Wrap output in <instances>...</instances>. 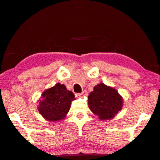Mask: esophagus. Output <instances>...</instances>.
<instances>
[{
	"label": "esophagus",
	"mask_w": 160,
	"mask_h": 160,
	"mask_svg": "<svg viewBox=\"0 0 160 160\" xmlns=\"http://www.w3.org/2000/svg\"><path fill=\"white\" fill-rule=\"evenodd\" d=\"M87 92L86 91V90H84V91H82V93L79 94V96L81 97H84V96H87Z\"/></svg>",
	"instance_id": "esophagus-1"
}]
</instances>
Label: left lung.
<instances>
[{
    "mask_svg": "<svg viewBox=\"0 0 160 160\" xmlns=\"http://www.w3.org/2000/svg\"><path fill=\"white\" fill-rule=\"evenodd\" d=\"M89 108L101 120L112 118L122 106V99L114 88L100 83L88 97Z\"/></svg>",
    "mask_w": 160,
    "mask_h": 160,
    "instance_id": "left-lung-1",
    "label": "left lung"
}]
</instances>
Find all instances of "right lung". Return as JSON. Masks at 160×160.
Masks as SVG:
<instances>
[{
  "label": "right lung",
  "instance_id": "right-lung-1",
  "mask_svg": "<svg viewBox=\"0 0 160 160\" xmlns=\"http://www.w3.org/2000/svg\"><path fill=\"white\" fill-rule=\"evenodd\" d=\"M74 94L60 83L45 90L42 94L38 110L48 121H57L64 118L70 110Z\"/></svg>",
  "mask_w": 160,
  "mask_h": 160
}]
</instances>
